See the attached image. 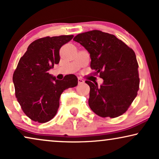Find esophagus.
Returning <instances> with one entry per match:
<instances>
[{
  "label": "esophagus",
  "instance_id": "esophagus-1",
  "mask_svg": "<svg viewBox=\"0 0 159 159\" xmlns=\"http://www.w3.org/2000/svg\"><path fill=\"white\" fill-rule=\"evenodd\" d=\"M84 80L82 79V78H78V83H79V85L80 84H83V83H84Z\"/></svg>",
  "mask_w": 159,
  "mask_h": 159
}]
</instances>
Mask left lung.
<instances>
[{
    "label": "left lung",
    "instance_id": "8db88e82",
    "mask_svg": "<svg viewBox=\"0 0 159 159\" xmlns=\"http://www.w3.org/2000/svg\"><path fill=\"white\" fill-rule=\"evenodd\" d=\"M74 40L89 52L91 68L103 83L85 81L90 86L89 105L101 117L119 116L126 112L139 88L135 52L115 35L99 30L77 34Z\"/></svg>",
    "mask_w": 159,
    "mask_h": 159
}]
</instances>
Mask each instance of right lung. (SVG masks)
<instances>
[{
    "label": "right lung",
    "mask_w": 159,
    "mask_h": 159,
    "mask_svg": "<svg viewBox=\"0 0 159 159\" xmlns=\"http://www.w3.org/2000/svg\"><path fill=\"white\" fill-rule=\"evenodd\" d=\"M73 35L46 37L34 40L20 59L13 74L15 96L25 114L40 123L50 121L56 115L61 93L77 85V77L68 74L57 80L48 74L60 62V49L71 40Z\"/></svg>",
    "instance_id": "obj_1"
}]
</instances>
